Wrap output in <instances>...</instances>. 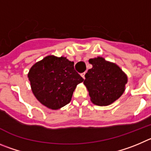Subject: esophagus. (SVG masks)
Segmentation results:
<instances>
[{"mask_svg":"<svg viewBox=\"0 0 151 151\" xmlns=\"http://www.w3.org/2000/svg\"><path fill=\"white\" fill-rule=\"evenodd\" d=\"M85 74H86L85 72L82 73V74H81V77H82L83 79H85Z\"/></svg>","mask_w":151,"mask_h":151,"instance_id":"esophagus-1","label":"esophagus"}]
</instances>
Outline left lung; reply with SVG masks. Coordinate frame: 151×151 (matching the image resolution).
<instances>
[{
    "mask_svg": "<svg viewBox=\"0 0 151 151\" xmlns=\"http://www.w3.org/2000/svg\"><path fill=\"white\" fill-rule=\"evenodd\" d=\"M92 68L86 74L83 83L91 101L99 106L109 105L122 96L127 77L116 65L101 57L90 59Z\"/></svg>",
    "mask_w": 151,
    "mask_h": 151,
    "instance_id": "obj_1",
    "label": "left lung"
}]
</instances>
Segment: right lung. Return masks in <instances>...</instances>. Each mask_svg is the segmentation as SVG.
<instances>
[{"label": "right lung", "instance_id": "1", "mask_svg": "<svg viewBox=\"0 0 151 151\" xmlns=\"http://www.w3.org/2000/svg\"><path fill=\"white\" fill-rule=\"evenodd\" d=\"M74 65L65 57L49 55L32 66L28 77L34 95L42 104L56 110L70 102L77 85L83 81Z\"/></svg>", "mask_w": 151, "mask_h": 151}]
</instances>
